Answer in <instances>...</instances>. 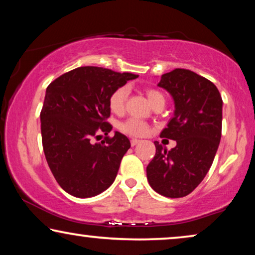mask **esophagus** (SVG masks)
<instances>
[{
  "label": "esophagus",
  "instance_id": "obj_1",
  "mask_svg": "<svg viewBox=\"0 0 255 255\" xmlns=\"http://www.w3.org/2000/svg\"><path fill=\"white\" fill-rule=\"evenodd\" d=\"M139 141H140V140H139V139H135V138H134V139H131V145H132V146L137 145Z\"/></svg>",
  "mask_w": 255,
  "mask_h": 255
}]
</instances>
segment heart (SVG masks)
<instances>
[{
	"instance_id": "b5f03b06",
	"label": "heart",
	"mask_w": 255,
	"mask_h": 255,
	"mask_svg": "<svg viewBox=\"0 0 255 255\" xmlns=\"http://www.w3.org/2000/svg\"><path fill=\"white\" fill-rule=\"evenodd\" d=\"M128 95H130V88L128 86H120L116 88L109 97V107L113 113L121 115L124 113L125 106H127ZM146 95L148 101L153 107L158 104L165 106V95L158 89L147 88L146 89ZM118 128L125 134L131 135V137H144L149 132V125L146 122L139 120L135 117H130L118 125Z\"/></svg>"
}]
</instances>
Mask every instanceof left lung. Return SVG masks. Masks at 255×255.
<instances>
[{
  "instance_id": "obj_1",
  "label": "left lung",
  "mask_w": 255,
  "mask_h": 255,
  "mask_svg": "<svg viewBox=\"0 0 255 255\" xmlns=\"http://www.w3.org/2000/svg\"><path fill=\"white\" fill-rule=\"evenodd\" d=\"M158 86L175 103L174 117L160 137L176 140V146L167 151L154 141L147 180L162 196L184 197L202 182L214 162L222 135L223 100L214 83L189 69L166 73Z\"/></svg>"
}]
</instances>
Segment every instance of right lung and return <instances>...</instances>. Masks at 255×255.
<instances>
[{"label": "right lung", "mask_w": 255, "mask_h": 255, "mask_svg": "<svg viewBox=\"0 0 255 255\" xmlns=\"http://www.w3.org/2000/svg\"><path fill=\"white\" fill-rule=\"evenodd\" d=\"M138 78L103 67L85 66L62 74L46 88L40 111L41 141L52 174L66 193L75 197L96 196L116 179L130 140L121 132L114 137L109 97L120 86ZM106 134L92 144L97 133Z\"/></svg>", "instance_id": "right-lung-1"}]
</instances>
